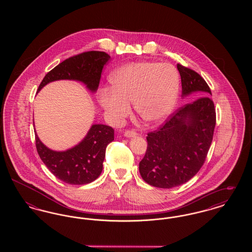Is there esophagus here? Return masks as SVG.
I'll list each match as a JSON object with an SVG mask.
<instances>
[{
	"mask_svg": "<svg viewBox=\"0 0 252 252\" xmlns=\"http://www.w3.org/2000/svg\"><path fill=\"white\" fill-rule=\"evenodd\" d=\"M125 136L127 138H131V137H136L137 136V132L134 130H126L125 131Z\"/></svg>",
	"mask_w": 252,
	"mask_h": 252,
	"instance_id": "obj_1",
	"label": "esophagus"
}]
</instances>
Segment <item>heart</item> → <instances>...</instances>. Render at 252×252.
<instances>
[{
  "label": "heart",
  "mask_w": 252,
  "mask_h": 252,
  "mask_svg": "<svg viewBox=\"0 0 252 252\" xmlns=\"http://www.w3.org/2000/svg\"><path fill=\"white\" fill-rule=\"evenodd\" d=\"M111 89L98 92V103L114 123L126 118L129 103L138 116L147 124H158L175 107L180 74L171 64L139 61L121 66L109 75Z\"/></svg>",
  "instance_id": "obj_1"
}]
</instances>
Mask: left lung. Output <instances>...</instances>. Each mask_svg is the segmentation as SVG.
<instances>
[{
  "mask_svg": "<svg viewBox=\"0 0 252 252\" xmlns=\"http://www.w3.org/2000/svg\"><path fill=\"white\" fill-rule=\"evenodd\" d=\"M182 97H199L172 113L156 131L147 134V149L140 161L143 180L158 188L170 189L191 180L204 164L216 127L212 92L194 71L177 65Z\"/></svg>",
  "mask_w": 252,
  "mask_h": 252,
  "instance_id": "left-lung-1",
  "label": "left lung"
}]
</instances>
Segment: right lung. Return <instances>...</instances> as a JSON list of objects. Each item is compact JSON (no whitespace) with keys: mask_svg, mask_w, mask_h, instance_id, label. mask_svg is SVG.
Segmentation results:
<instances>
[{"mask_svg":"<svg viewBox=\"0 0 252 252\" xmlns=\"http://www.w3.org/2000/svg\"><path fill=\"white\" fill-rule=\"evenodd\" d=\"M110 59L107 53L90 51L73 56L56 66L44 76L38 92L50 82L76 80L92 93L99 86L104 65ZM114 140V129L106 125H93L84 139L66 151H54L40 142L36 133L38 156L51 173L65 183L83 185L95 180L103 170L106 148Z\"/></svg>","mask_w":252,"mask_h":252,"instance_id":"right-lung-1","label":"right lung"}]
</instances>
